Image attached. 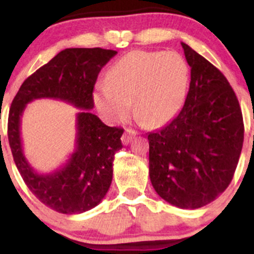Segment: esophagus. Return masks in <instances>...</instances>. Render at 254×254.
I'll return each mask as SVG.
<instances>
[{
  "mask_svg": "<svg viewBox=\"0 0 254 254\" xmlns=\"http://www.w3.org/2000/svg\"><path fill=\"white\" fill-rule=\"evenodd\" d=\"M137 135V132L135 130L132 129H125L123 136H122V142H123V144H129L131 141L133 139V137Z\"/></svg>",
  "mask_w": 254,
  "mask_h": 254,
  "instance_id": "obj_1",
  "label": "esophagus"
}]
</instances>
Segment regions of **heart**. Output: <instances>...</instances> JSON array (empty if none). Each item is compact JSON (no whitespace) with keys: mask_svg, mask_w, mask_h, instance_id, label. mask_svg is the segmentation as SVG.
Masks as SVG:
<instances>
[{"mask_svg":"<svg viewBox=\"0 0 254 254\" xmlns=\"http://www.w3.org/2000/svg\"><path fill=\"white\" fill-rule=\"evenodd\" d=\"M189 68L173 51H131L107 71L106 82L97 84L94 104L107 118L123 122L130 116L149 127L166 123L185 98Z\"/></svg>","mask_w":254,"mask_h":254,"instance_id":"1","label":"heart"}]
</instances>
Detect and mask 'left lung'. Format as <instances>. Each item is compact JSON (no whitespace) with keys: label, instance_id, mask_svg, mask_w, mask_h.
Listing matches in <instances>:
<instances>
[{"label":"left lung","instance_id":"left-lung-1","mask_svg":"<svg viewBox=\"0 0 254 254\" xmlns=\"http://www.w3.org/2000/svg\"><path fill=\"white\" fill-rule=\"evenodd\" d=\"M191 66L190 88L180 112L149 141V177L162 199L198 209L228 188L244 143V122L224 75L182 43Z\"/></svg>","mask_w":254,"mask_h":254}]
</instances>
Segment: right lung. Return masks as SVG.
I'll return each mask as SVG.
<instances>
[{
	"label": "right lung",
	"instance_id": "add662e5",
	"mask_svg": "<svg viewBox=\"0 0 254 254\" xmlns=\"http://www.w3.org/2000/svg\"><path fill=\"white\" fill-rule=\"evenodd\" d=\"M117 51L65 49L24 81L8 117V141L14 162L32 193L52 210L72 215L88 211L103 200L113 176L116 151L123 148L124 130L104 124L89 110L101 68ZM62 100L81 108L77 115L75 150L62 168L38 174L23 155L21 117L25 105L36 98Z\"/></svg>",
	"mask_w": 254,
	"mask_h": 254
}]
</instances>
